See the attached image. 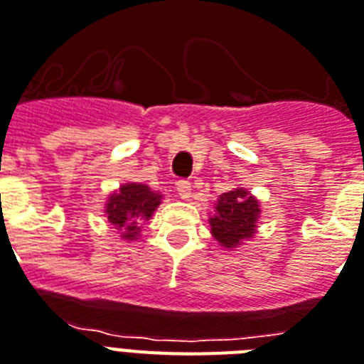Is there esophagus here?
Listing matches in <instances>:
<instances>
[{
    "instance_id": "34e87169",
    "label": "esophagus",
    "mask_w": 364,
    "mask_h": 364,
    "mask_svg": "<svg viewBox=\"0 0 364 364\" xmlns=\"http://www.w3.org/2000/svg\"><path fill=\"white\" fill-rule=\"evenodd\" d=\"M176 191H178V197L180 199L188 200L191 197V184H189L188 180H178L175 184Z\"/></svg>"
}]
</instances>
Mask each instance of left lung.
Returning <instances> with one entry per match:
<instances>
[{"label": "left lung", "mask_w": 364, "mask_h": 364, "mask_svg": "<svg viewBox=\"0 0 364 364\" xmlns=\"http://www.w3.org/2000/svg\"><path fill=\"white\" fill-rule=\"evenodd\" d=\"M260 218V204L245 188L219 195L215 214L208 219L212 236L225 249L242 245L243 240L253 238L257 221Z\"/></svg>", "instance_id": "8db88e82"}]
</instances>
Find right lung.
I'll return each instance as SVG.
<instances>
[{
    "label": "right lung",
    "mask_w": 364,
    "mask_h": 364,
    "mask_svg": "<svg viewBox=\"0 0 364 364\" xmlns=\"http://www.w3.org/2000/svg\"><path fill=\"white\" fill-rule=\"evenodd\" d=\"M161 195L149 186L130 182L122 184L115 193L107 197L106 215L109 223L122 230V240H137L141 232V221H149L160 206Z\"/></svg>",
    "instance_id": "right-lung-1"
}]
</instances>
